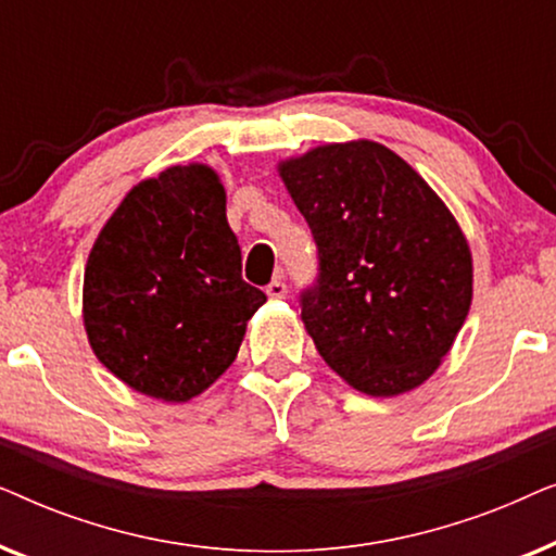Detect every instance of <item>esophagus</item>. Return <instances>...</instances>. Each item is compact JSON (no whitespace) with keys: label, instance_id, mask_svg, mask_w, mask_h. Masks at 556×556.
<instances>
[{"label":"esophagus","instance_id":"esophagus-1","mask_svg":"<svg viewBox=\"0 0 556 556\" xmlns=\"http://www.w3.org/2000/svg\"><path fill=\"white\" fill-rule=\"evenodd\" d=\"M265 293H268L270 299H286L288 288L283 280H273V283H268V288H265Z\"/></svg>","mask_w":556,"mask_h":556}]
</instances>
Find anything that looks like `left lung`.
I'll use <instances>...</instances> for the list:
<instances>
[{
  "label": "left lung",
  "mask_w": 556,
  "mask_h": 556,
  "mask_svg": "<svg viewBox=\"0 0 556 556\" xmlns=\"http://www.w3.org/2000/svg\"><path fill=\"white\" fill-rule=\"evenodd\" d=\"M278 174L318 248L321 273L301 295L318 354L371 397L420 387L473 301L458 219L405 159L369 139L308 149Z\"/></svg>",
  "instance_id": "left-lung-1"
}]
</instances>
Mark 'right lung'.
Listing matches in <instances>:
<instances>
[{
	"mask_svg": "<svg viewBox=\"0 0 556 556\" xmlns=\"http://www.w3.org/2000/svg\"><path fill=\"white\" fill-rule=\"evenodd\" d=\"M225 204L212 166H169L131 187L90 248L83 276L90 349L147 397L187 402L215 384L265 303L242 280Z\"/></svg>",
	"mask_w": 556,
	"mask_h": 556,
	"instance_id": "add662e5",
	"label": "right lung"
}]
</instances>
